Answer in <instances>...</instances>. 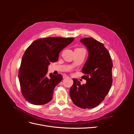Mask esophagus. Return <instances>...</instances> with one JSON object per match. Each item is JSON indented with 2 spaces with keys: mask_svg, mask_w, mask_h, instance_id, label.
Here are the masks:
<instances>
[{
  "mask_svg": "<svg viewBox=\"0 0 134 134\" xmlns=\"http://www.w3.org/2000/svg\"><path fill=\"white\" fill-rule=\"evenodd\" d=\"M68 75H65V74H64L63 75V78L64 79H65V78H68Z\"/></svg>",
  "mask_w": 134,
  "mask_h": 134,
  "instance_id": "esophagus-1",
  "label": "esophagus"
}]
</instances>
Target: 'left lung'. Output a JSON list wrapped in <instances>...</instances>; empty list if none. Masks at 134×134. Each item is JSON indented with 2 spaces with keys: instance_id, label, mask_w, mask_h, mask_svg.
<instances>
[{
  "instance_id": "obj_1",
  "label": "left lung",
  "mask_w": 134,
  "mask_h": 134,
  "mask_svg": "<svg viewBox=\"0 0 134 134\" xmlns=\"http://www.w3.org/2000/svg\"><path fill=\"white\" fill-rule=\"evenodd\" d=\"M80 41L87 48L88 56L82 68V78L87 82L81 85L73 78L70 96L73 103L86 109L97 107L104 100L112 83V62L104 44L92 37L82 38Z\"/></svg>"
}]
</instances>
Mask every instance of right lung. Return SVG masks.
I'll return each mask as SVG.
<instances>
[{
  "label": "right lung",
  "mask_w": 134,
  "mask_h": 134,
  "mask_svg": "<svg viewBox=\"0 0 134 134\" xmlns=\"http://www.w3.org/2000/svg\"><path fill=\"white\" fill-rule=\"evenodd\" d=\"M74 38L47 37L35 40L24 53L18 79L21 91L28 102L35 105L51 100L56 85L63 79L61 74L47 76L50 63L57 62L60 52L72 42Z\"/></svg>",
  "instance_id": "add662e5"
}]
</instances>
